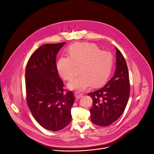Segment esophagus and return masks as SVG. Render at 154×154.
Listing matches in <instances>:
<instances>
[{
    "instance_id": "1",
    "label": "esophagus",
    "mask_w": 154,
    "mask_h": 154,
    "mask_svg": "<svg viewBox=\"0 0 154 154\" xmlns=\"http://www.w3.org/2000/svg\"><path fill=\"white\" fill-rule=\"evenodd\" d=\"M74 95L77 99H79L83 96V93H82L80 92H75L74 93Z\"/></svg>"
}]
</instances>
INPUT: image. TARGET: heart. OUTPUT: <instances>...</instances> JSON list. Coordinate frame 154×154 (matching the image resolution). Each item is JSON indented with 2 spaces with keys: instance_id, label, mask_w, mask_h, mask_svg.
<instances>
[{
  "instance_id": "b5f03b06",
  "label": "heart",
  "mask_w": 154,
  "mask_h": 154,
  "mask_svg": "<svg viewBox=\"0 0 154 154\" xmlns=\"http://www.w3.org/2000/svg\"><path fill=\"white\" fill-rule=\"evenodd\" d=\"M69 56L61 57L57 64L58 73L65 80L72 78L75 65H81V75L75 77L68 84L71 90L84 91L92 85L99 87L109 79L113 66V57L106 51H101L96 45L75 43L71 46Z\"/></svg>"
}]
</instances>
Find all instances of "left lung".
<instances>
[{"label": "left lung", "instance_id": "obj_1", "mask_svg": "<svg viewBox=\"0 0 154 154\" xmlns=\"http://www.w3.org/2000/svg\"><path fill=\"white\" fill-rule=\"evenodd\" d=\"M116 48L114 76L98 91L89 93L93 99L91 119L93 124L108 126L122 115L129 98L130 86L128 68L122 52Z\"/></svg>", "mask_w": 154, "mask_h": 154}]
</instances>
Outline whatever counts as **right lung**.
<instances>
[{
  "label": "right lung",
  "mask_w": 154,
  "mask_h": 154,
  "mask_svg": "<svg viewBox=\"0 0 154 154\" xmlns=\"http://www.w3.org/2000/svg\"><path fill=\"white\" fill-rule=\"evenodd\" d=\"M65 42L45 44L31 55L26 68V100L35 120L45 129L61 130L71 122V109L75 98L64 92L56 58Z\"/></svg>",
  "instance_id": "1"
}]
</instances>
